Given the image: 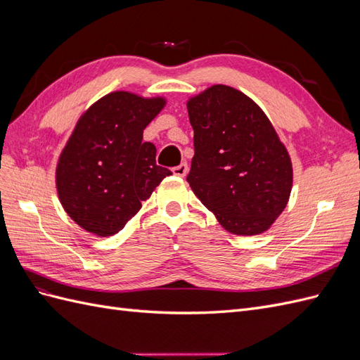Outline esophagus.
Instances as JSON below:
<instances>
[{"instance_id":"1","label":"esophagus","mask_w":360,"mask_h":360,"mask_svg":"<svg viewBox=\"0 0 360 360\" xmlns=\"http://www.w3.org/2000/svg\"><path fill=\"white\" fill-rule=\"evenodd\" d=\"M172 172H174V176L184 177V176H186V174H188V163L183 162V163H180V165L174 167V168H172Z\"/></svg>"}]
</instances>
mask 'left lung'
Returning <instances> with one entry per match:
<instances>
[{
	"label": "left lung",
	"mask_w": 360,
	"mask_h": 360,
	"mask_svg": "<svg viewBox=\"0 0 360 360\" xmlns=\"http://www.w3.org/2000/svg\"><path fill=\"white\" fill-rule=\"evenodd\" d=\"M195 155L188 183L226 231H266L285 209L292 184L288 151L246 94L213 85L188 102Z\"/></svg>",
	"instance_id": "obj_1"
}]
</instances>
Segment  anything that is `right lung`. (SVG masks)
I'll list each match as a JSON object with an SVG mask.
<instances>
[{
  "mask_svg": "<svg viewBox=\"0 0 360 360\" xmlns=\"http://www.w3.org/2000/svg\"><path fill=\"white\" fill-rule=\"evenodd\" d=\"M165 105L114 91L91 105L79 118L57 165V191L64 210L85 231L108 237L171 176L156 163V147L143 132Z\"/></svg>",
  "mask_w": 360,
  "mask_h": 360,
  "instance_id": "obj_1",
  "label": "right lung"
}]
</instances>
